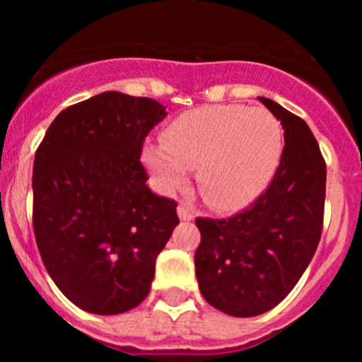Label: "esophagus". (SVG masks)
Returning a JSON list of instances; mask_svg holds the SVG:
<instances>
[{
  "instance_id": "34e87169",
  "label": "esophagus",
  "mask_w": 362,
  "mask_h": 362,
  "mask_svg": "<svg viewBox=\"0 0 362 362\" xmlns=\"http://www.w3.org/2000/svg\"><path fill=\"white\" fill-rule=\"evenodd\" d=\"M177 214H179V219L181 221H192L194 217H196V210L192 209L190 204H187V203L179 204Z\"/></svg>"
}]
</instances>
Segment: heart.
<instances>
[{
  "label": "heart",
  "mask_w": 362,
  "mask_h": 362,
  "mask_svg": "<svg viewBox=\"0 0 362 362\" xmlns=\"http://www.w3.org/2000/svg\"><path fill=\"white\" fill-rule=\"evenodd\" d=\"M281 124L264 108L214 105L175 117L165 141L146 143L143 163L163 192H175L197 168L201 196L219 210L250 203L276 170Z\"/></svg>",
  "instance_id": "b5f03b06"
}]
</instances>
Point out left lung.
I'll return each instance as SVG.
<instances>
[{
	"label": "left lung",
	"mask_w": 362,
	"mask_h": 362,
	"mask_svg": "<svg viewBox=\"0 0 362 362\" xmlns=\"http://www.w3.org/2000/svg\"><path fill=\"white\" fill-rule=\"evenodd\" d=\"M259 101L284 129L274 179L243 212L196 219L199 290L206 303L233 317L268 312L292 292L317 250L325 216L326 163L312 130L276 101Z\"/></svg>",
	"instance_id": "left-lung-1"
}]
</instances>
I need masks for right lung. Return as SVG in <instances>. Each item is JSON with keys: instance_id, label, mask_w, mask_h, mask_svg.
<instances>
[{"instance_id": "right-lung-1", "label": "right lung", "mask_w": 362, "mask_h": 362, "mask_svg": "<svg viewBox=\"0 0 362 362\" xmlns=\"http://www.w3.org/2000/svg\"><path fill=\"white\" fill-rule=\"evenodd\" d=\"M161 103L103 92L57 114L37 146L32 223L43 264L76 306L99 315L136 308L179 225L174 199L146 187L141 150Z\"/></svg>"}]
</instances>
